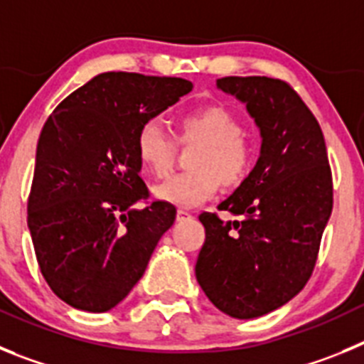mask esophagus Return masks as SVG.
<instances>
[{
	"instance_id": "esophagus-1",
	"label": "esophagus",
	"mask_w": 364,
	"mask_h": 364,
	"mask_svg": "<svg viewBox=\"0 0 364 364\" xmlns=\"http://www.w3.org/2000/svg\"><path fill=\"white\" fill-rule=\"evenodd\" d=\"M189 218H191V213L188 210H184V208H178V211H176V220H189Z\"/></svg>"
}]
</instances>
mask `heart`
<instances>
[{"label": "heart", "instance_id": "heart-1", "mask_svg": "<svg viewBox=\"0 0 364 364\" xmlns=\"http://www.w3.org/2000/svg\"><path fill=\"white\" fill-rule=\"evenodd\" d=\"M176 136L184 146L198 144L193 153V171L175 175L154 188L162 202L197 205L224 188H239L253 167V146L242 134V124L222 105H204L176 120ZM138 159L154 176L171 171L176 142L159 122H147L136 138Z\"/></svg>", "mask_w": 364, "mask_h": 364}]
</instances>
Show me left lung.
I'll return each instance as SVG.
<instances>
[{
	"label": "left lung",
	"instance_id": "1",
	"mask_svg": "<svg viewBox=\"0 0 364 364\" xmlns=\"http://www.w3.org/2000/svg\"><path fill=\"white\" fill-rule=\"evenodd\" d=\"M220 91L246 104L262 146L253 171L218 205L239 220L200 213L205 240L195 275L235 319L277 310L304 288L332 215L333 186L319 122L282 80L226 76Z\"/></svg>",
	"mask_w": 364,
	"mask_h": 364
}]
</instances>
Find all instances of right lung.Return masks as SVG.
<instances>
[{
    "label": "right lung",
    "mask_w": 364,
    "mask_h": 364,
    "mask_svg": "<svg viewBox=\"0 0 364 364\" xmlns=\"http://www.w3.org/2000/svg\"><path fill=\"white\" fill-rule=\"evenodd\" d=\"M184 78L104 73L53 111L36 149L27 204L38 266L69 306L107 311L140 281L176 208L140 178L142 125L188 95Z\"/></svg>",
    "instance_id": "add662e5"
}]
</instances>
